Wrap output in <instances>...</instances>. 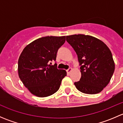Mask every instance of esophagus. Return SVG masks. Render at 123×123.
<instances>
[{"label":"esophagus","mask_w":123,"mask_h":123,"mask_svg":"<svg viewBox=\"0 0 123 123\" xmlns=\"http://www.w3.org/2000/svg\"><path fill=\"white\" fill-rule=\"evenodd\" d=\"M72 70H73V69H72L71 68H68V69H67V72L68 74H69V73H70L71 72Z\"/></svg>","instance_id":"34e87169"}]
</instances>
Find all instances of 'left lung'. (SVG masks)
<instances>
[{"label":"left lung","mask_w":123,"mask_h":123,"mask_svg":"<svg viewBox=\"0 0 123 123\" xmlns=\"http://www.w3.org/2000/svg\"><path fill=\"white\" fill-rule=\"evenodd\" d=\"M66 40L77 55L81 76L74 83L77 89L86 94L100 92L111 80L115 63L108 47L100 40L89 35L67 36Z\"/></svg>","instance_id":"1"}]
</instances>
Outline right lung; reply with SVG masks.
<instances>
[{"mask_svg":"<svg viewBox=\"0 0 123 123\" xmlns=\"http://www.w3.org/2000/svg\"><path fill=\"white\" fill-rule=\"evenodd\" d=\"M65 36H46L35 40L25 47L18 59V71L24 85L33 95L43 98L59 89L66 71L58 69L55 61Z\"/></svg>","mask_w":123,"mask_h":123,"instance_id":"add662e5","label":"right lung"}]
</instances>
